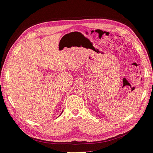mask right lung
Instances as JSON below:
<instances>
[{"mask_svg": "<svg viewBox=\"0 0 153 153\" xmlns=\"http://www.w3.org/2000/svg\"><path fill=\"white\" fill-rule=\"evenodd\" d=\"M61 114H62V113H61Z\"/></svg>", "mask_w": 153, "mask_h": 153, "instance_id": "right-lung-1", "label": "right lung"}]
</instances>
